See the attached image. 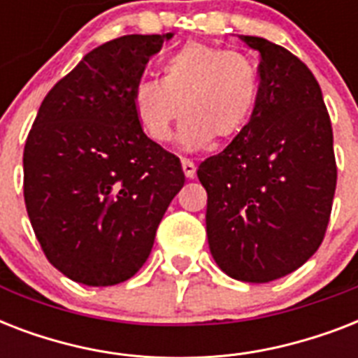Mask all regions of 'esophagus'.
Listing matches in <instances>:
<instances>
[{"label": "esophagus", "instance_id": "34e87169", "mask_svg": "<svg viewBox=\"0 0 358 358\" xmlns=\"http://www.w3.org/2000/svg\"><path fill=\"white\" fill-rule=\"evenodd\" d=\"M182 171H184V174H185V178H193V176H195V163L193 162H189V159H182Z\"/></svg>", "mask_w": 358, "mask_h": 358}]
</instances>
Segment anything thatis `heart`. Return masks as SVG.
I'll use <instances>...</instances> for the list:
<instances>
[{"label": "heart", "mask_w": 358, "mask_h": 358, "mask_svg": "<svg viewBox=\"0 0 358 358\" xmlns=\"http://www.w3.org/2000/svg\"><path fill=\"white\" fill-rule=\"evenodd\" d=\"M260 92L255 61L236 50L187 42L162 64V83L139 80L131 91L135 117L154 143L173 137L174 120L184 117L180 141L199 150L229 141L249 124Z\"/></svg>", "instance_id": "b5f03b06"}]
</instances>
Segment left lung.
Segmentation results:
<instances>
[{"instance_id":"1","label":"left lung","mask_w":358,"mask_h":358,"mask_svg":"<svg viewBox=\"0 0 358 358\" xmlns=\"http://www.w3.org/2000/svg\"><path fill=\"white\" fill-rule=\"evenodd\" d=\"M260 52L249 124L199 165L213 260L229 277L271 282L322 245L336 189L333 128L322 89L286 48L241 36Z\"/></svg>"}]
</instances>
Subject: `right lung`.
<instances>
[{
	"label": "right lung",
	"mask_w": 358,
	"mask_h": 358,
	"mask_svg": "<svg viewBox=\"0 0 358 358\" xmlns=\"http://www.w3.org/2000/svg\"><path fill=\"white\" fill-rule=\"evenodd\" d=\"M167 35H124L87 53L42 100L25 141L24 199L48 262L76 282L139 271L185 176L148 139L131 91Z\"/></svg>",
	"instance_id": "right-lung-1"
}]
</instances>
